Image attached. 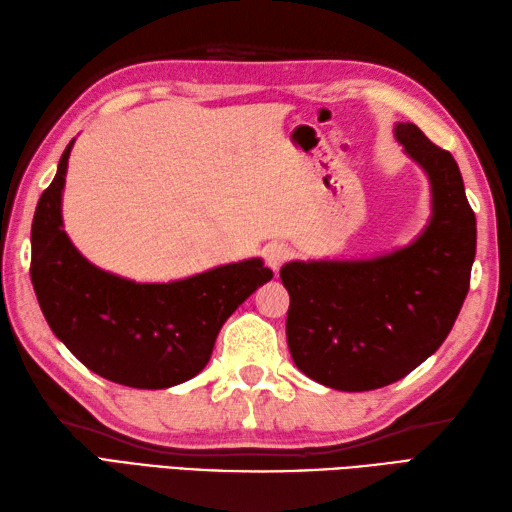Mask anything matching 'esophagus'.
<instances>
[{
  "instance_id": "1",
  "label": "esophagus",
  "mask_w": 512,
  "mask_h": 512,
  "mask_svg": "<svg viewBox=\"0 0 512 512\" xmlns=\"http://www.w3.org/2000/svg\"><path fill=\"white\" fill-rule=\"evenodd\" d=\"M264 257H266V264L273 268V270H279L281 266H284L286 259L290 257V248L286 244H270L266 246L264 250Z\"/></svg>"
}]
</instances>
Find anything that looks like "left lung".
I'll return each instance as SVG.
<instances>
[{"label": "left lung", "mask_w": 512, "mask_h": 512, "mask_svg": "<svg viewBox=\"0 0 512 512\" xmlns=\"http://www.w3.org/2000/svg\"><path fill=\"white\" fill-rule=\"evenodd\" d=\"M405 154L431 184V220L405 248L374 259L288 262L286 336L308 378L369 391L413 372L447 339L471 284L477 228L449 151L413 123H396Z\"/></svg>", "instance_id": "8db88e82"}]
</instances>
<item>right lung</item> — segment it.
I'll return each instance as SVG.
<instances>
[{
  "label": "right lung",
  "instance_id": "add662e5",
  "mask_svg": "<svg viewBox=\"0 0 512 512\" xmlns=\"http://www.w3.org/2000/svg\"><path fill=\"white\" fill-rule=\"evenodd\" d=\"M74 140L32 220L30 279L54 336L112 383L167 389L200 374L224 321L273 279L259 257L169 284H136L90 264L63 231L61 195Z\"/></svg>",
  "mask_w": 512,
  "mask_h": 512
}]
</instances>
